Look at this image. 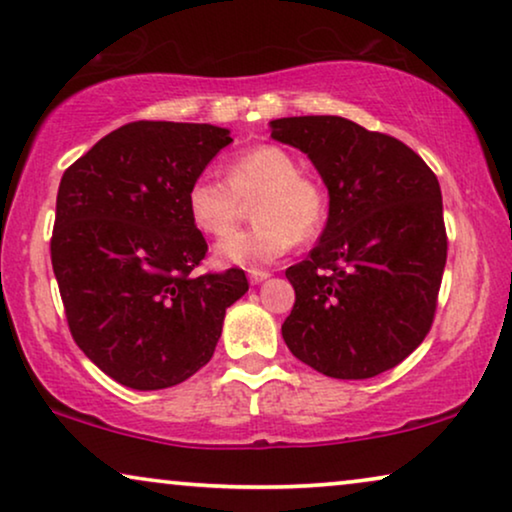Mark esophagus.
<instances>
[{"instance_id": "obj_1", "label": "esophagus", "mask_w": 512, "mask_h": 512, "mask_svg": "<svg viewBox=\"0 0 512 512\" xmlns=\"http://www.w3.org/2000/svg\"><path fill=\"white\" fill-rule=\"evenodd\" d=\"M270 277V272L268 270H249V282L251 284H258V282H263V279H268Z\"/></svg>"}]
</instances>
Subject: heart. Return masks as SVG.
<instances>
[{
  "instance_id": "1",
  "label": "heart",
  "mask_w": 512,
  "mask_h": 512,
  "mask_svg": "<svg viewBox=\"0 0 512 512\" xmlns=\"http://www.w3.org/2000/svg\"><path fill=\"white\" fill-rule=\"evenodd\" d=\"M254 226L233 230L214 254L228 265H263L284 256L293 244L321 233L331 195L321 179L300 172L296 156L275 144H258L230 160L226 179L200 174L186 193L188 216L207 235H223L253 202Z\"/></svg>"
}]
</instances>
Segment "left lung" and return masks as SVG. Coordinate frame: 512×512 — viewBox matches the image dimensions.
Returning a JSON list of instances; mask_svg holds the SVG:
<instances>
[{"label":"left lung","mask_w":512,"mask_h":512,"mask_svg":"<svg viewBox=\"0 0 512 512\" xmlns=\"http://www.w3.org/2000/svg\"><path fill=\"white\" fill-rule=\"evenodd\" d=\"M307 153L331 195L319 244L286 277L291 354L338 380H368L422 345L447 261L443 198L431 167L401 139L340 116L270 123Z\"/></svg>","instance_id":"left-lung-1"}]
</instances>
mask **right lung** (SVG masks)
Masks as SVG:
<instances>
[{
    "label": "right lung",
    "instance_id": "right-lung-1",
    "mask_svg": "<svg viewBox=\"0 0 512 512\" xmlns=\"http://www.w3.org/2000/svg\"><path fill=\"white\" fill-rule=\"evenodd\" d=\"M233 142L207 123L135 121L62 174L51 263L81 352L123 387H174L212 359L244 270H193L207 242L186 193Z\"/></svg>",
    "mask_w": 512,
    "mask_h": 512
}]
</instances>
